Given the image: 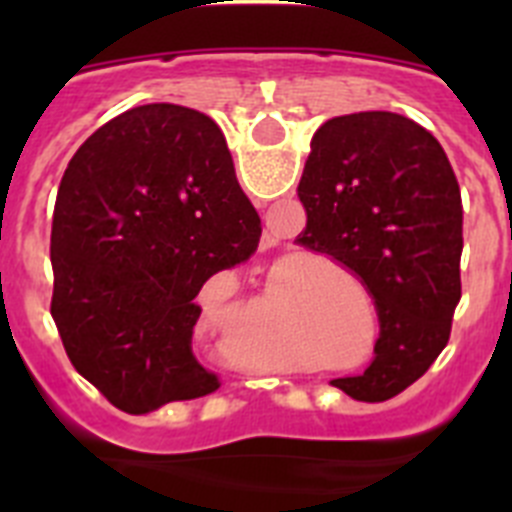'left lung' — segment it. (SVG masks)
Listing matches in <instances>:
<instances>
[{
    "mask_svg": "<svg viewBox=\"0 0 512 512\" xmlns=\"http://www.w3.org/2000/svg\"><path fill=\"white\" fill-rule=\"evenodd\" d=\"M310 148L297 187L307 228L295 243L354 271L382 328L369 369L333 387L361 402L390 400L449 343L461 300L459 182L441 143L395 112L333 117Z\"/></svg>",
    "mask_w": 512,
    "mask_h": 512,
    "instance_id": "1",
    "label": "left lung"
}]
</instances>
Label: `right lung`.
I'll return each mask as SVG.
<instances>
[{
  "instance_id": "add662e5",
  "label": "right lung",
  "mask_w": 512,
  "mask_h": 512,
  "mask_svg": "<svg viewBox=\"0 0 512 512\" xmlns=\"http://www.w3.org/2000/svg\"><path fill=\"white\" fill-rule=\"evenodd\" d=\"M259 238L210 117L143 104L102 125L63 171L53 210L51 315L76 372L130 415L215 392L192 354L194 297Z\"/></svg>"
}]
</instances>
